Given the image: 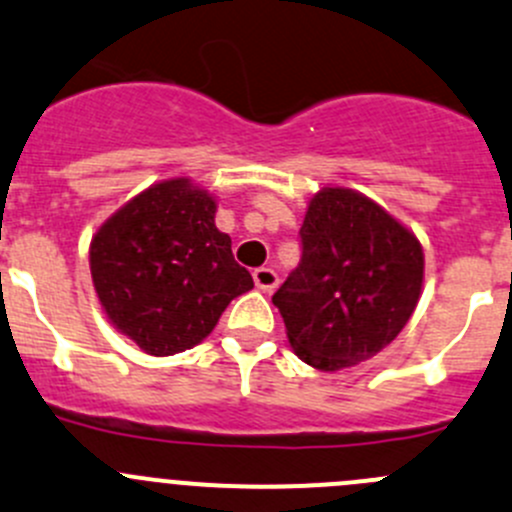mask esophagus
<instances>
[{"label":"esophagus","instance_id":"34e87169","mask_svg":"<svg viewBox=\"0 0 512 512\" xmlns=\"http://www.w3.org/2000/svg\"><path fill=\"white\" fill-rule=\"evenodd\" d=\"M252 280H255V285L260 287V290L270 292V290H275L277 282H280V277H277V272L272 270V267H257V270L252 272Z\"/></svg>","mask_w":512,"mask_h":512}]
</instances>
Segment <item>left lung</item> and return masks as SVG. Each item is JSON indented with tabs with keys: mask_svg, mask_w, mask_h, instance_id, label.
Masks as SVG:
<instances>
[{
	"mask_svg": "<svg viewBox=\"0 0 512 512\" xmlns=\"http://www.w3.org/2000/svg\"><path fill=\"white\" fill-rule=\"evenodd\" d=\"M300 245V265L272 295L292 350L325 372L370 360L420 300L418 237L360 192L325 187L310 200Z\"/></svg>",
	"mask_w": 512,
	"mask_h": 512,
	"instance_id": "1",
	"label": "left lung"
}]
</instances>
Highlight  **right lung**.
Listing matches in <instances>:
<instances>
[{"instance_id": "obj_1", "label": "right lung", "mask_w": 512, "mask_h": 512, "mask_svg": "<svg viewBox=\"0 0 512 512\" xmlns=\"http://www.w3.org/2000/svg\"><path fill=\"white\" fill-rule=\"evenodd\" d=\"M215 200L185 177L152 185L97 230L89 270L104 312L122 335L157 357L190 350L225 307L252 290Z\"/></svg>"}]
</instances>
